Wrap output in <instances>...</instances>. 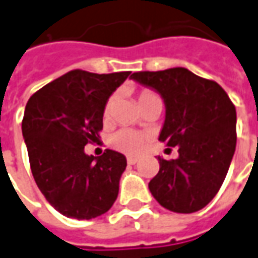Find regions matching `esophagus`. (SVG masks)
I'll return each mask as SVG.
<instances>
[{
  "mask_svg": "<svg viewBox=\"0 0 258 258\" xmlns=\"http://www.w3.org/2000/svg\"><path fill=\"white\" fill-rule=\"evenodd\" d=\"M127 162H128V165H135V163L138 162V159L134 158V156H128V158H127Z\"/></svg>",
  "mask_w": 258,
  "mask_h": 258,
  "instance_id": "1",
  "label": "esophagus"
}]
</instances>
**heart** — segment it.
I'll return each mask as SVG.
<instances>
[{"mask_svg":"<svg viewBox=\"0 0 258 258\" xmlns=\"http://www.w3.org/2000/svg\"><path fill=\"white\" fill-rule=\"evenodd\" d=\"M155 99H159V96L152 91H142L140 95H138V104L147 103V102H151V100H155ZM111 107H113V99H110L106 107H104V117H107L110 114ZM147 141V137L138 131H133V130H121L116 134L111 137L110 144L111 147L120 151V152H124V154L128 155H135L140 154L141 149L144 148V144Z\"/></svg>","mask_w":258,"mask_h":258,"instance_id":"1","label":"heart"}]
</instances>
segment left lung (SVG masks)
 Listing matches in <instances>:
<instances>
[{"label":"left lung","mask_w":258,"mask_h":258,"mask_svg":"<svg viewBox=\"0 0 258 258\" xmlns=\"http://www.w3.org/2000/svg\"><path fill=\"white\" fill-rule=\"evenodd\" d=\"M131 79L158 92L165 102L159 141L177 147L179 158L158 156L159 172L149 191L163 208L191 214L219 191L236 149V109L215 81L187 68L134 73Z\"/></svg>","instance_id":"1"}]
</instances>
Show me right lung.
<instances>
[{
  "instance_id": "1",
  "label": "right lung",
  "mask_w": 258,
  "mask_h": 258,
  "mask_svg": "<svg viewBox=\"0 0 258 258\" xmlns=\"http://www.w3.org/2000/svg\"><path fill=\"white\" fill-rule=\"evenodd\" d=\"M128 75L74 70L43 86L26 103L22 135L32 174L41 194L64 217H100L116 201L125 156L106 149L95 158L85 154V145L98 140L106 103Z\"/></svg>"
}]
</instances>
